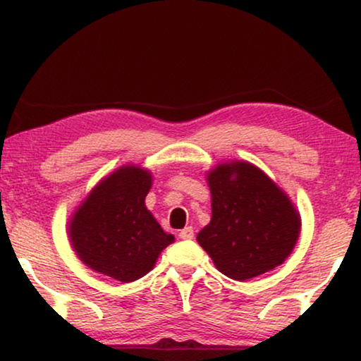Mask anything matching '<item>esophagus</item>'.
Segmentation results:
<instances>
[{
  "label": "esophagus",
  "instance_id": "esophagus-1",
  "mask_svg": "<svg viewBox=\"0 0 361 361\" xmlns=\"http://www.w3.org/2000/svg\"><path fill=\"white\" fill-rule=\"evenodd\" d=\"M178 235L181 240H191V238L195 237V231H192V227H185V229L180 231Z\"/></svg>",
  "mask_w": 361,
  "mask_h": 361
}]
</instances>
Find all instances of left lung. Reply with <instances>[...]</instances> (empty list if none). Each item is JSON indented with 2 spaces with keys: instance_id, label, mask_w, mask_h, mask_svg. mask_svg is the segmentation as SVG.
Segmentation results:
<instances>
[{
  "instance_id": "left-lung-1",
  "label": "left lung",
  "mask_w": 361,
  "mask_h": 361,
  "mask_svg": "<svg viewBox=\"0 0 361 361\" xmlns=\"http://www.w3.org/2000/svg\"><path fill=\"white\" fill-rule=\"evenodd\" d=\"M206 178L212 216L196 238L217 270L245 281L281 265L301 232L286 192L248 161L221 164Z\"/></svg>"
}]
</instances>
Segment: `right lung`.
Wrapping results in <instances>:
<instances>
[{"label":"right lung","mask_w":361,"mask_h":361,"mask_svg":"<svg viewBox=\"0 0 361 361\" xmlns=\"http://www.w3.org/2000/svg\"><path fill=\"white\" fill-rule=\"evenodd\" d=\"M152 173L124 165L96 185L70 221L68 235L91 270L130 283L147 275L175 237L145 207Z\"/></svg>","instance_id":"1"}]
</instances>
